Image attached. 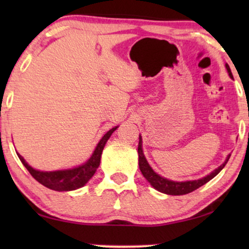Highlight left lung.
Wrapping results in <instances>:
<instances>
[{"label":"left lung","instance_id":"8db88e82","mask_svg":"<svg viewBox=\"0 0 249 249\" xmlns=\"http://www.w3.org/2000/svg\"><path fill=\"white\" fill-rule=\"evenodd\" d=\"M226 68L229 72V76L232 77V73H231L230 67L226 64ZM138 163H139V169L142 173V176L145 177L146 180L151 183V185L154 187L156 190L159 192L168 194V195H186V194H189L196 190L199 187H202L203 185H205L206 182H209L211 179H213L217 173H219L221 170L224 168V165L227 164V162L229 161L230 155L228 156L226 162L223 163L222 165H220L219 168L214 170L213 172H211L209 176L204 177L202 179L198 180H193V181H183V182H177V181H171V180H168L163 177L159 176L158 173H155L153 171V169L149 166V164L146 161L144 153H142V137H139V144H138Z\"/></svg>","mask_w":249,"mask_h":249}]
</instances>
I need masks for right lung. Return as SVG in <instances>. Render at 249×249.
Returning a JSON list of instances; mask_svg holds the SVG:
<instances>
[{
	"mask_svg": "<svg viewBox=\"0 0 249 249\" xmlns=\"http://www.w3.org/2000/svg\"><path fill=\"white\" fill-rule=\"evenodd\" d=\"M118 127L112 128L111 130H108L105 134L102 139L98 142L96 148L91 155V158L85 163V164L77 166L74 169L70 170H62V171H52V172H43L38 171V170L33 169L32 166L28 165L21 155H19L18 158L20 161L22 162V164L26 166V169L28 170L30 175L35 178L39 183H42L43 186L47 187V188L56 190V192H69V190H74L80 188L84 185H86L91 177L94 176L95 171H96L98 165L101 162V156L102 152L105 144H107V139L110 138V136L113 134V131Z\"/></svg>",
	"mask_w": 249,
	"mask_h": 249,
	"instance_id": "1",
	"label": "right lung"
}]
</instances>
